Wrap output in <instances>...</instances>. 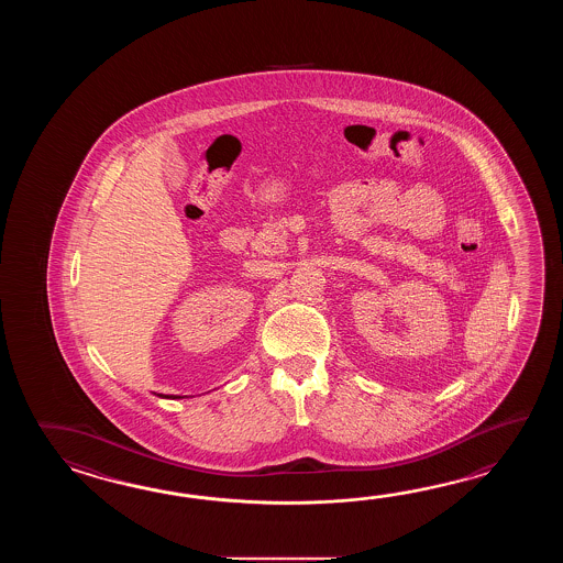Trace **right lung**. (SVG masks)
<instances>
[{"mask_svg": "<svg viewBox=\"0 0 563 563\" xmlns=\"http://www.w3.org/2000/svg\"><path fill=\"white\" fill-rule=\"evenodd\" d=\"M165 398H180V396H177V395H170V396H165Z\"/></svg>", "mask_w": 563, "mask_h": 563, "instance_id": "right-lung-1", "label": "right lung"}]
</instances>
